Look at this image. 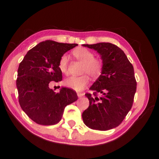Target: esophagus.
<instances>
[{"label": "esophagus", "instance_id": "esophagus-1", "mask_svg": "<svg viewBox=\"0 0 159 159\" xmlns=\"http://www.w3.org/2000/svg\"><path fill=\"white\" fill-rule=\"evenodd\" d=\"M84 94L83 93H77V96L79 97V98H81V97H82L83 96Z\"/></svg>", "mask_w": 159, "mask_h": 159}]
</instances>
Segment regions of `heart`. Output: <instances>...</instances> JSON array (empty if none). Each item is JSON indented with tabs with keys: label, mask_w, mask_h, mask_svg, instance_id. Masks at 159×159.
Listing matches in <instances>:
<instances>
[{
	"label": "heart",
	"mask_w": 159,
	"mask_h": 159,
	"mask_svg": "<svg viewBox=\"0 0 159 159\" xmlns=\"http://www.w3.org/2000/svg\"><path fill=\"white\" fill-rule=\"evenodd\" d=\"M73 55L84 63L82 73L85 75L81 76H70L64 81L67 88L73 89L76 91L82 90L90 82L89 75L93 78H98L101 75L103 68V63L101 59L95 58L93 51L85 48H77L73 51ZM58 69L63 73L67 71V57L62 56L58 61Z\"/></svg>",
	"instance_id": "obj_1"
}]
</instances>
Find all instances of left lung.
<instances>
[{"label":"left lung","mask_w":159,"mask_h":159,"mask_svg":"<svg viewBox=\"0 0 159 159\" xmlns=\"http://www.w3.org/2000/svg\"><path fill=\"white\" fill-rule=\"evenodd\" d=\"M82 45L97 51L103 63L101 75L90 88L93 95L85 94L90 105L82 119L90 129H113L122 122L133 104L137 88L133 66L122 50L112 43Z\"/></svg>","instance_id":"1"}]
</instances>
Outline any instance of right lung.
<instances>
[{
	"label": "right lung",
	"mask_w": 159,
	"mask_h": 159,
	"mask_svg": "<svg viewBox=\"0 0 159 159\" xmlns=\"http://www.w3.org/2000/svg\"><path fill=\"white\" fill-rule=\"evenodd\" d=\"M77 45L43 41L30 49L19 64L16 79L19 104L38 125L58 123L65 107L78 98L72 89L61 88L55 93L49 88L51 81L62 80V72L58 69L60 58Z\"/></svg>",
	"instance_id": "add662e5"
}]
</instances>
